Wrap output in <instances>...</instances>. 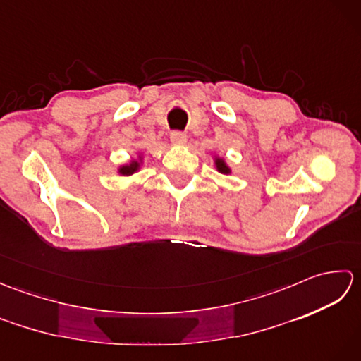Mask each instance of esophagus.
<instances>
[{"label": "esophagus", "mask_w": 361, "mask_h": 361, "mask_svg": "<svg viewBox=\"0 0 361 361\" xmlns=\"http://www.w3.org/2000/svg\"><path fill=\"white\" fill-rule=\"evenodd\" d=\"M186 135L185 133H181V132H172L171 133V141H172V144H175V145H183V144H186Z\"/></svg>", "instance_id": "34e87169"}]
</instances>
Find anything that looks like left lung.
Instances as JSON below:
<instances>
[{
	"label": "left lung",
	"instance_id": "1",
	"mask_svg": "<svg viewBox=\"0 0 361 361\" xmlns=\"http://www.w3.org/2000/svg\"><path fill=\"white\" fill-rule=\"evenodd\" d=\"M216 167H217V171H219L220 173H225V175L231 173V169H229V167L226 166L224 158H216Z\"/></svg>",
	"mask_w": 361,
	"mask_h": 361
}]
</instances>
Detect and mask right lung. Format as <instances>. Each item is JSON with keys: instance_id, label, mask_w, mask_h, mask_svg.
I'll return each instance as SVG.
<instances>
[{"instance_id": "add662e5", "label": "right lung", "mask_w": 361, "mask_h": 361, "mask_svg": "<svg viewBox=\"0 0 361 361\" xmlns=\"http://www.w3.org/2000/svg\"><path fill=\"white\" fill-rule=\"evenodd\" d=\"M141 158V157H140ZM140 161H136V159H132L130 161L128 164H124V166H121L119 169H118V172L121 173V175H124V176H128V175H133L137 169H140Z\"/></svg>"}]
</instances>
